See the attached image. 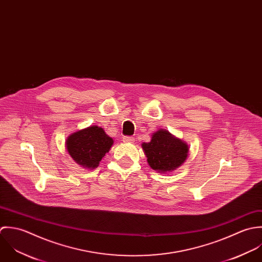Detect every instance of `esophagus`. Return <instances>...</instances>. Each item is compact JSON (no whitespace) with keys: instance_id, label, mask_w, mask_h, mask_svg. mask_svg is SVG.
<instances>
[{"instance_id":"1","label":"esophagus","mask_w":262,"mask_h":262,"mask_svg":"<svg viewBox=\"0 0 262 262\" xmlns=\"http://www.w3.org/2000/svg\"><path fill=\"white\" fill-rule=\"evenodd\" d=\"M122 141L124 143H134L135 142V139L133 137H123L122 138Z\"/></svg>"}]
</instances>
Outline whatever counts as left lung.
Segmentation results:
<instances>
[{"label": "left lung", "mask_w": 262, "mask_h": 262, "mask_svg": "<svg viewBox=\"0 0 262 262\" xmlns=\"http://www.w3.org/2000/svg\"><path fill=\"white\" fill-rule=\"evenodd\" d=\"M149 166L159 173L172 172L188 157V145L166 129H158L149 143L142 144Z\"/></svg>", "instance_id": "left-lung-1"}]
</instances>
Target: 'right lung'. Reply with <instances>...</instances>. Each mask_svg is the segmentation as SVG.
<instances>
[{
  "instance_id": "add662e5",
  "label": "right lung",
  "mask_w": 262,
  "mask_h": 262,
  "mask_svg": "<svg viewBox=\"0 0 262 262\" xmlns=\"http://www.w3.org/2000/svg\"><path fill=\"white\" fill-rule=\"evenodd\" d=\"M112 145V138L97 125L79 129L71 134L66 141L69 155L77 164L90 170L99 166L100 161L109 152Z\"/></svg>"
}]
</instances>
